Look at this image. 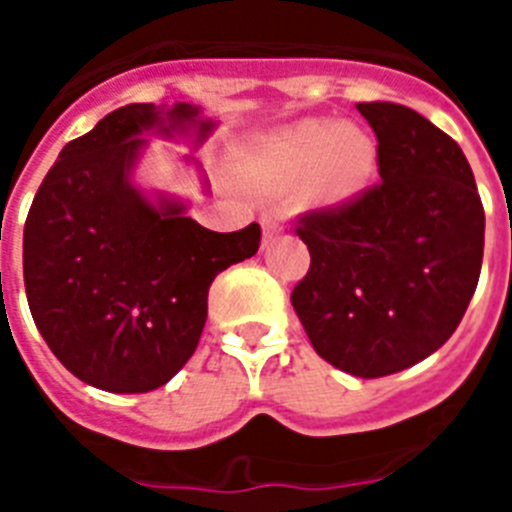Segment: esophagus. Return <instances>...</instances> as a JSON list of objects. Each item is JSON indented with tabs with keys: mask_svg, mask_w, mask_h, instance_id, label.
Wrapping results in <instances>:
<instances>
[{
	"mask_svg": "<svg viewBox=\"0 0 512 512\" xmlns=\"http://www.w3.org/2000/svg\"><path fill=\"white\" fill-rule=\"evenodd\" d=\"M261 230H264V246H269V243H274L282 235V223H279L277 217H264Z\"/></svg>",
	"mask_w": 512,
	"mask_h": 512,
	"instance_id": "obj_1",
	"label": "esophagus"
}]
</instances>
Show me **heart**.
I'll use <instances>...</instances> for the list:
<instances>
[{
	"label": "heart",
	"mask_w": 512,
	"mask_h": 512,
	"mask_svg": "<svg viewBox=\"0 0 512 512\" xmlns=\"http://www.w3.org/2000/svg\"><path fill=\"white\" fill-rule=\"evenodd\" d=\"M377 140L354 122L302 120L251 140L233 156V174L256 194H279L295 182L312 210H341L372 184Z\"/></svg>",
	"instance_id": "obj_1"
}]
</instances>
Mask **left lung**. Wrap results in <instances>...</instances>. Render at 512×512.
Returning a JSON list of instances; mask_svg holds the SVG:
<instances>
[{"instance_id":"obj_1","label":"left lung","mask_w":512,"mask_h":512,"mask_svg":"<svg viewBox=\"0 0 512 512\" xmlns=\"http://www.w3.org/2000/svg\"><path fill=\"white\" fill-rule=\"evenodd\" d=\"M382 182L297 235L310 271L292 307L312 348L354 377L402 372L449 341L479 282L485 210L456 140L410 107L359 102Z\"/></svg>"}]
</instances>
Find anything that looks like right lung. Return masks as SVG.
<instances>
[{
	"instance_id": "right-lung-1",
	"label": "right lung",
	"mask_w": 512,
	"mask_h": 512,
	"mask_svg": "<svg viewBox=\"0 0 512 512\" xmlns=\"http://www.w3.org/2000/svg\"><path fill=\"white\" fill-rule=\"evenodd\" d=\"M215 128L187 102L128 104L66 143L35 194L22 235L27 305L56 359L97 390L169 382L200 343L212 279L259 251L256 223L215 233L182 197L133 179L146 135L197 148Z\"/></svg>"
}]
</instances>
